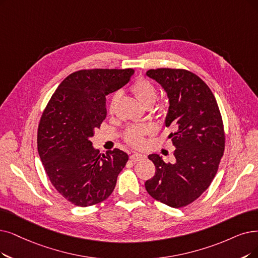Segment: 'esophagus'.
<instances>
[{"label":"esophagus","mask_w":258,"mask_h":258,"mask_svg":"<svg viewBox=\"0 0 258 258\" xmlns=\"http://www.w3.org/2000/svg\"><path fill=\"white\" fill-rule=\"evenodd\" d=\"M130 158L132 159V161L138 162V161H141V160H143V159H145V158H146V156H145V154H142V153L135 152L133 154H131V157H130Z\"/></svg>","instance_id":"1"}]
</instances>
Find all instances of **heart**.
Instances as JSON below:
<instances>
[{"label": "heart", "instance_id": "1", "mask_svg": "<svg viewBox=\"0 0 258 258\" xmlns=\"http://www.w3.org/2000/svg\"><path fill=\"white\" fill-rule=\"evenodd\" d=\"M131 91L139 99L141 104L143 106H145L146 108L151 107L158 97V90L156 86L146 78H142V77L138 78L132 84ZM119 98H120V92H115L110 101V107H109L110 113H114L116 104L119 100ZM151 132H152V128L148 125L131 126L126 130L125 135H123V139H125V141L129 144L130 146L141 147L144 144V142H145V137L147 135H150Z\"/></svg>", "mask_w": 258, "mask_h": 258}]
</instances>
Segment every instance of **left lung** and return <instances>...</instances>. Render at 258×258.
I'll list each match as a JSON object with an SVG mask.
<instances>
[{"label":"left lung","mask_w":258,"mask_h":258,"mask_svg":"<svg viewBox=\"0 0 258 258\" xmlns=\"http://www.w3.org/2000/svg\"><path fill=\"white\" fill-rule=\"evenodd\" d=\"M146 75L159 82L169 98L165 125L174 128L169 138L176 147V162L149 154L156 173L145 187L152 198L168 207H186L209 188L223 156L225 136L219 107L209 86L187 70L162 68L149 70Z\"/></svg>","instance_id":"obj_1"}]
</instances>
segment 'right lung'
<instances>
[{
	"mask_svg": "<svg viewBox=\"0 0 258 258\" xmlns=\"http://www.w3.org/2000/svg\"><path fill=\"white\" fill-rule=\"evenodd\" d=\"M133 72H74L58 86L41 116L37 138L40 159L53 186L77 207L106 200L129 159L116 148L101 154L90 140L107 116L106 96L125 86Z\"/></svg>",
	"mask_w": 258,
	"mask_h": 258,
	"instance_id": "obj_1",
	"label": "right lung"
}]
</instances>
